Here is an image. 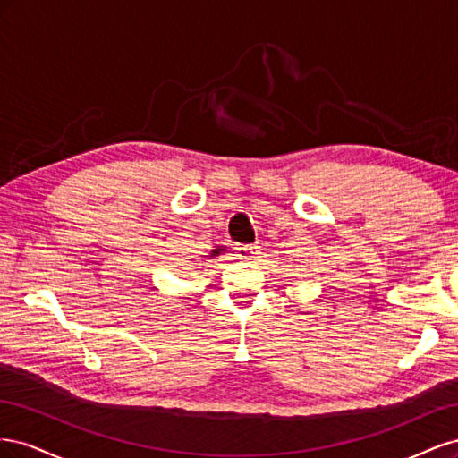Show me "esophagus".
<instances>
[{
	"mask_svg": "<svg viewBox=\"0 0 458 458\" xmlns=\"http://www.w3.org/2000/svg\"><path fill=\"white\" fill-rule=\"evenodd\" d=\"M259 254H261V250H259L258 244H239L237 246V256L244 261L256 259Z\"/></svg>",
	"mask_w": 458,
	"mask_h": 458,
	"instance_id": "1",
	"label": "esophagus"
}]
</instances>
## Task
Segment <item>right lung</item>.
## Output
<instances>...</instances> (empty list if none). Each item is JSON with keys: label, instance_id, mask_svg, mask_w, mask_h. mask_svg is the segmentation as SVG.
I'll use <instances>...</instances> for the list:
<instances>
[{"label": "right lung", "instance_id": "1", "mask_svg": "<svg viewBox=\"0 0 458 458\" xmlns=\"http://www.w3.org/2000/svg\"><path fill=\"white\" fill-rule=\"evenodd\" d=\"M219 252H224V248H216V250H212V254H210V256H217Z\"/></svg>", "mask_w": 458, "mask_h": 458}]
</instances>
